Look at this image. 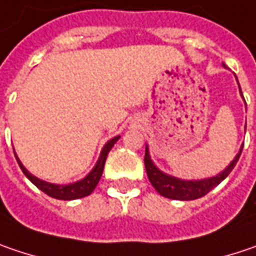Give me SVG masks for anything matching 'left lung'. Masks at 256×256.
Instances as JSON below:
<instances>
[{"instance_id":"8db88e82","label":"left lung","mask_w":256,"mask_h":256,"mask_svg":"<svg viewBox=\"0 0 256 256\" xmlns=\"http://www.w3.org/2000/svg\"><path fill=\"white\" fill-rule=\"evenodd\" d=\"M236 81H238V78H236ZM239 92L242 96L240 86H239ZM245 128H246V126H245ZM242 148H244V144L240 146L239 152L236 154V156L233 158L232 162L222 172H218V175H213V176H208V178H203V180H181L178 176H174V175L160 171L150 158L148 144H146V150H144V168H146V174H148L150 184L154 186V188L160 196H164L166 198H172V200H181V202L196 200V198H200V197L206 196L214 187H218V184L232 172V170L238 164L239 156L242 154Z\"/></svg>"}]
</instances>
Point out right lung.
Listing matches in <instances>:
<instances>
[{
    "instance_id": "right-lung-1",
    "label": "right lung",
    "mask_w": 256,
    "mask_h": 256,
    "mask_svg": "<svg viewBox=\"0 0 256 256\" xmlns=\"http://www.w3.org/2000/svg\"><path fill=\"white\" fill-rule=\"evenodd\" d=\"M118 139H120V136H116V138L110 139L108 142L106 143L104 148L101 149V154H100V156H98L97 164L94 165V168L86 174L82 180L75 181V182H70V184H53V182H48V181L40 180V178L34 176L33 174L28 172V171L26 170V166L22 164V160L18 159L17 155H16V152H14V155H16V159H17V162H18V165H20V168H22V171H23L24 175H26V176H27L38 190H42L44 194L50 196L53 198H58V200H76V198H82V197L90 196V194L94 191V188L97 187L98 181H100V178H101V175H102V170H104V164H106L107 155H108V152L112 150L114 143L117 142Z\"/></svg>"
}]
</instances>
